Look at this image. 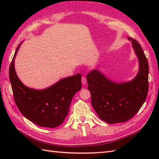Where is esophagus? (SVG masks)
I'll return each instance as SVG.
<instances>
[{
    "instance_id": "esophagus-1",
    "label": "esophagus",
    "mask_w": 159,
    "mask_h": 159,
    "mask_svg": "<svg viewBox=\"0 0 159 159\" xmlns=\"http://www.w3.org/2000/svg\"><path fill=\"white\" fill-rule=\"evenodd\" d=\"M82 83L83 84V85H85L86 84V79L85 76H82Z\"/></svg>"
}]
</instances>
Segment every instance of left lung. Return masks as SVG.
<instances>
[{
	"mask_svg": "<svg viewBox=\"0 0 159 159\" xmlns=\"http://www.w3.org/2000/svg\"><path fill=\"white\" fill-rule=\"evenodd\" d=\"M128 39L131 40L139 61V72L133 80L115 83L96 70L87 76L92 106L100 119L108 124L130 120L139 111L148 96L149 66L147 58L139 43L132 38Z\"/></svg>",
	"mask_w": 159,
	"mask_h": 159,
	"instance_id": "left-lung-1",
	"label": "left lung"
}]
</instances>
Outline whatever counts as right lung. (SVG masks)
I'll return each instance as SVG.
<instances>
[{
  "label": "right lung",
  "mask_w": 159,
  "mask_h": 159,
  "mask_svg": "<svg viewBox=\"0 0 159 159\" xmlns=\"http://www.w3.org/2000/svg\"><path fill=\"white\" fill-rule=\"evenodd\" d=\"M19 46L9 70L16 106L23 116L33 123L42 127H57L68 114L74 94L81 89V74L63 79L44 90L30 89L23 85L15 72L14 59Z\"/></svg>",
  "instance_id": "add662e5"
}]
</instances>
